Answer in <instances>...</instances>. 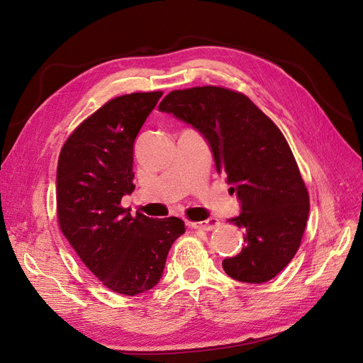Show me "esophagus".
<instances>
[{
    "label": "esophagus",
    "mask_w": 363,
    "mask_h": 363,
    "mask_svg": "<svg viewBox=\"0 0 363 363\" xmlns=\"http://www.w3.org/2000/svg\"><path fill=\"white\" fill-rule=\"evenodd\" d=\"M219 219L216 218H208L206 219V221H201V223H189V225L192 228H199V230H206V232H211V230H215L216 227H219Z\"/></svg>",
    "instance_id": "1"
}]
</instances>
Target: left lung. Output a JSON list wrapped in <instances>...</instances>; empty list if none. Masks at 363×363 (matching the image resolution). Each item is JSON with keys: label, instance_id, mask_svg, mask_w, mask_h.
<instances>
[{"label": "left lung", "instance_id": "left-lung-1", "mask_svg": "<svg viewBox=\"0 0 363 363\" xmlns=\"http://www.w3.org/2000/svg\"><path fill=\"white\" fill-rule=\"evenodd\" d=\"M159 111L200 131L236 192L240 213L228 223L244 230L245 245L223 260L224 271L247 283L276 277L298 250L309 216V194L280 128L248 96L216 86L172 91Z\"/></svg>", "mask_w": 363, "mask_h": 363}]
</instances>
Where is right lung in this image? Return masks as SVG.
Masks as SVG:
<instances>
[{
    "label": "right lung",
    "mask_w": 363,
    "mask_h": 363,
    "mask_svg": "<svg viewBox=\"0 0 363 363\" xmlns=\"http://www.w3.org/2000/svg\"><path fill=\"white\" fill-rule=\"evenodd\" d=\"M162 92L113 98L74 130L57 164L62 233L104 286L138 295L159 283L180 218L130 215L121 200L135 191L133 147Z\"/></svg>",
    "instance_id": "1"
}]
</instances>
